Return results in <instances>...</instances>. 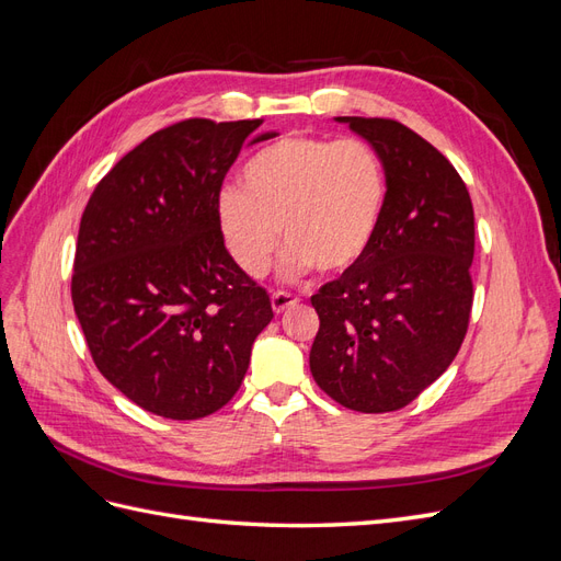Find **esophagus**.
Instances as JSON below:
<instances>
[{"mask_svg": "<svg viewBox=\"0 0 561 561\" xmlns=\"http://www.w3.org/2000/svg\"><path fill=\"white\" fill-rule=\"evenodd\" d=\"M297 301H299V299H297L295 295H290V293H283V290L271 293V309H274L276 313H283L285 309L295 307Z\"/></svg>", "mask_w": 561, "mask_h": 561, "instance_id": "esophagus-1", "label": "esophagus"}]
</instances>
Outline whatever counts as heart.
<instances>
[{
    "label": "heart",
    "mask_w": 561,
    "mask_h": 561,
    "mask_svg": "<svg viewBox=\"0 0 561 561\" xmlns=\"http://www.w3.org/2000/svg\"><path fill=\"white\" fill-rule=\"evenodd\" d=\"M386 203V173L365 140L290 135L264 147L243 168L241 186L217 196L227 250L248 276H264L283 236L290 250L285 278L316 266L339 274L375 241Z\"/></svg>",
    "instance_id": "1"
}]
</instances>
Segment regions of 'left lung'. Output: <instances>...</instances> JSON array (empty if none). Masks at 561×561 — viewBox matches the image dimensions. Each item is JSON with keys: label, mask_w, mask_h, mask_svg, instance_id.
I'll use <instances>...</instances> for the list:
<instances>
[{"label": "left lung", "mask_w": 561, "mask_h": 561, "mask_svg": "<svg viewBox=\"0 0 561 561\" xmlns=\"http://www.w3.org/2000/svg\"><path fill=\"white\" fill-rule=\"evenodd\" d=\"M375 147L383 215L365 257L311 297L320 318L309 365L339 404L402 410L456 358L470 322L474 215L466 182L393 118L336 116Z\"/></svg>", "instance_id": "left-lung-1"}]
</instances>
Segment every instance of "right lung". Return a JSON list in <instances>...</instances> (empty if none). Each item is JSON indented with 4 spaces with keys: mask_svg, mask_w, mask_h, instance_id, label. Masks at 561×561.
I'll list each match as a JSON object with an SVG mask.
<instances>
[{
    "mask_svg": "<svg viewBox=\"0 0 561 561\" xmlns=\"http://www.w3.org/2000/svg\"><path fill=\"white\" fill-rule=\"evenodd\" d=\"M262 118H186L149 135L98 182L81 215L72 301L93 363L142 410L175 421L233 398L268 295L233 262L217 196Z\"/></svg>",
    "mask_w": 561,
    "mask_h": 561,
    "instance_id": "1",
    "label": "right lung"
}]
</instances>
